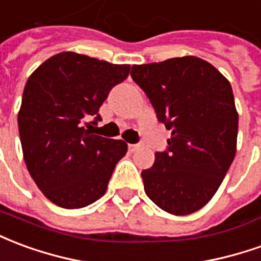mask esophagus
Instances as JSON below:
<instances>
[{
    "mask_svg": "<svg viewBox=\"0 0 261 261\" xmlns=\"http://www.w3.org/2000/svg\"><path fill=\"white\" fill-rule=\"evenodd\" d=\"M127 147H129V150L130 151H135L139 149L140 145H136V143H129V145H127Z\"/></svg>",
    "mask_w": 261,
    "mask_h": 261,
    "instance_id": "esophagus-1",
    "label": "esophagus"
}]
</instances>
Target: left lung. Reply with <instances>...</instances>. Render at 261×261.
Listing matches in <instances>:
<instances>
[{
    "mask_svg": "<svg viewBox=\"0 0 261 261\" xmlns=\"http://www.w3.org/2000/svg\"><path fill=\"white\" fill-rule=\"evenodd\" d=\"M130 75L157 119L171 130L167 150L142 171L147 197L173 215H190L210 201L236 154L238 111L232 87L195 56L135 64Z\"/></svg>",
    "mask_w": 261,
    "mask_h": 261,
    "instance_id": "8db88e82",
    "label": "left lung"
}]
</instances>
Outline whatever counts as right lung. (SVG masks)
I'll return each mask as SVG.
<instances>
[{"label": "right lung", "instance_id": "add662e5", "mask_svg": "<svg viewBox=\"0 0 261 261\" xmlns=\"http://www.w3.org/2000/svg\"><path fill=\"white\" fill-rule=\"evenodd\" d=\"M129 71V64L63 51L42 63L28 79L18 114L23 160L39 190L53 204L77 210L107 191L127 145L92 135L84 123L87 117L94 118L90 123L101 121L99 107Z\"/></svg>", "mask_w": 261, "mask_h": 261}]
</instances>
